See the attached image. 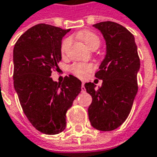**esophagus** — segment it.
I'll return each mask as SVG.
<instances>
[{
  "label": "esophagus",
  "mask_w": 157,
  "mask_h": 157,
  "mask_svg": "<svg viewBox=\"0 0 157 157\" xmlns=\"http://www.w3.org/2000/svg\"><path fill=\"white\" fill-rule=\"evenodd\" d=\"M82 92H86L85 86H84V83H83V82H82Z\"/></svg>",
  "instance_id": "1"
}]
</instances>
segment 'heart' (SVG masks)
<instances>
[{"mask_svg":"<svg viewBox=\"0 0 157 157\" xmlns=\"http://www.w3.org/2000/svg\"><path fill=\"white\" fill-rule=\"evenodd\" d=\"M77 37L82 39L86 46L90 49H96L100 45V39L99 37L94 33L91 31H86V32L80 33L77 34ZM71 39L67 38L63 40L61 44V51L65 52L66 48L71 44ZM93 70V66L92 65H85V64H74L71 66V71L75 74L76 76L80 78H85L90 72Z\"/></svg>","mask_w":157,"mask_h":157,"instance_id":"1","label":"heart"}]
</instances>
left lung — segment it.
I'll use <instances>...</instances> for the list:
<instances>
[{"instance_id":"8db88e82","label":"left lung","mask_w":157,"mask_h":157,"mask_svg":"<svg viewBox=\"0 0 157 157\" xmlns=\"http://www.w3.org/2000/svg\"><path fill=\"white\" fill-rule=\"evenodd\" d=\"M106 42V55L95 74L102 80L96 89L92 82L85 84L92 96L88 108L89 120L101 131L115 129L126 120L138 92L137 73L140 62L135 37L118 23L102 22L94 24Z\"/></svg>"}]
</instances>
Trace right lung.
Wrapping results in <instances>:
<instances>
[{
    "label": "right lung",
    "instance_id": "right-lung-1",
    "mask_svg": "<svg viewBox=\"0 0 157 157\" xmlns=\"http://www.w3.org/2000/svg\"><path fill=\"white\" fill-rule=\"evenodd\" d=\"M70 29L38 24L27 30L13 48V81L23 112L33 126L46 135H56L66 126V112L82 91L74 75L62 83L51 78L61 60L63 37Z\"/></svg>",
    "mask_w": 157,
    "mask_h": 157
}]
</instances>
